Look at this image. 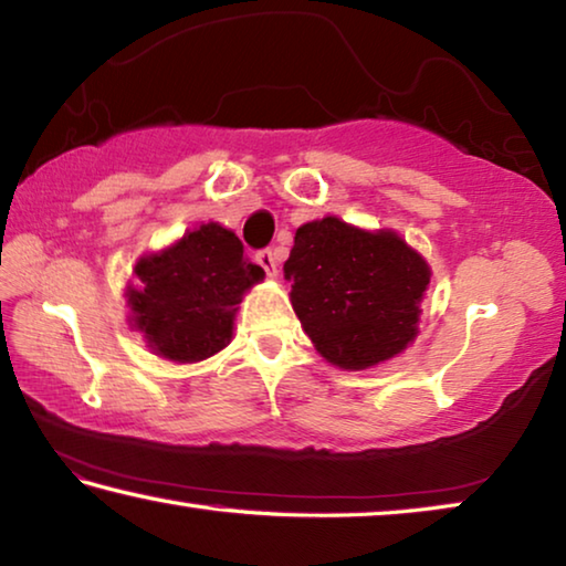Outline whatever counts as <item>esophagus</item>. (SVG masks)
I'll return each mask as SVG.
<instances>
[{"label":"esophagus","instance_id":"1","mask_svg":"<svg viewBox=\"0 0 566 566\" xmlns=\"http://www.w3.org/2000/svg\"><path fill=\"white\" fill-rule=\"evenodd\" d=\"M256 264H260L270 276L276 274V260H274L272 249H262V252H256Z\"/></svg>","mask_w":566,"mask_h":566}]
</instances>
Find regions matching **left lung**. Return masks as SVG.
I'll return each instance as SVG.
<instances>
[{
  "label": "left lung",
  "mask_w": 566,
  "mask_h": 566,
  "mask_svg": "<svg viewBox=\"0 0 566 566\" xmlns=\"http://www.w3.org/2000/svg\"><path fill=\"white\" fill-rule=\"evenodd\" d=\"M284 280L324 359L367 369L417 337L429 266L395 232H364L337 217L296 229Z\"/></svg>",
  "instance_id": "1"
}]
</instances>
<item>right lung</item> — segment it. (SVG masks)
I'll return each mask as SVG.
<instances>
[{
	"label": "right lung",
	"mask_w": 566,
	"mask_h": 566,
	"mask_svg": "<svg viewBox=\"0 0 566 566\" xmlns=\"http://www.w3.org/2000/svg\"><path fill=\"white\" fill-rule=\"evenodd\" d=\"M129 286L134 327L171 361H199L227 347L242 294L260 282L262 266L244 260L239 237L214 222L137 264Z\"/></svg>",
	"instance_id": "1"
}]
</instances>
